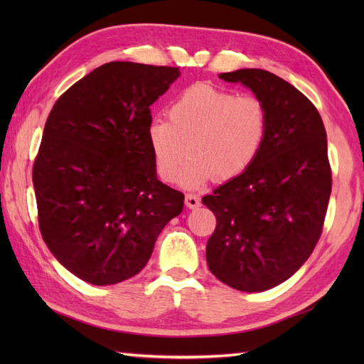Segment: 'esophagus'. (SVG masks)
I'll list each match as a JSON object with an SVG mask.
<instances>
[{"instance_id": "34e87169", "label": "esophagus", "mask_w": 364, "mask_h": 364, "mask_svg": "<svg viewBox=\"0 0 364 364\" xmlns=\"http://www.w3.org/2000/svg\"><path fill=\"white\" fill-rule=\"evenodd\" d=\"M186 206L191 208V210H194V208L200 206V197L196 194H188L186 196Z\"/></svg>"}]
</instances>
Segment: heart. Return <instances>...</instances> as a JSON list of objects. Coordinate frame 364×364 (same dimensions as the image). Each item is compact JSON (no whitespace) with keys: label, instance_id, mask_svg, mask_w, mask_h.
<instances>
[{"label":"heart","instance_id":"obj_1","mask_svg":"<svg viewBox=\"0 0 364 364\" xmlns=\"http://www.w3.org/2000/svg\"><path fill=\"white\" fill-rule=\"evenodd\" d=\"M168 119H154L149 141L158 173L175 180L187 154L193 153L176 178L183 188L244 173L262 150L269 131V109L261 98L235 90L194 84L168 109Z\"/></svg>","mask_w":364,"mask_h":364}]
</instances>
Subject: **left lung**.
<instances>
[{"mask_svg":"<svg viewBox=\"0 0 364 364\" xmlns=\"http://www.w3.org/2000/svg\"><path fill=\"white\" fill-rule=\"evenodd\" d=\"M219 78L266 103L269 131L252 167L202 198L218 219L206 262L230 288L261 292L296 274L319 241L331 192L327 133L314 105L280 76L241 68Z\"/></svg>","mask_w":364,"mask_h":364,"instance_id":"obj_1","label":"left lung"}]
</instances>
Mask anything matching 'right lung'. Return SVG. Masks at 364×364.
<instances>
[{
    "label": "right lung",
    "mask_w": 364,
    "mask_h": 364,
    "mask_svg": "<svg viewBox=\"0 0 364 364\" xmlns=\"http://www.w3.org/2000/svg\"><path fill=\"white\" fill-rule=\"evenodd\" d=\"M176 67L107 63L64 92L34 161L38 228L60 264L90 284L141 272L184 196L156 178L150 106Z\"/></svg>",
    "instance_id": "right-lung-1"
}]
</instances>
